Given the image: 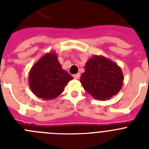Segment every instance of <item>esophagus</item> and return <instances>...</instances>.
<instances>
[{"instance_id": "obj_1", "label": "esophagus", "mask_w": 149, "mask_h": 149, "mask_svg": "<svg viewBox=\"0 0 149 149\" xmlns=\"http://www.w3.org/2000/svg\"><path fill=\"white\" fill-rule=\"evenodd\" d=\"M80 77H81V74H80V73H77V74H74V75H73V77H74V78H75V79H78Z\"/></svg>"}]
</instances>
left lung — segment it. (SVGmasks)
Wrapping results in <instances>:
<instances>
[{
  "instance_id": "8db88e82",
  "label": "left lung",
  "mask_w": 149,
  "mask_h": 149,
  "mask_svg": "<svg viewBox=\"0 0 149 149\" xmlns=\"http://www.w3.org/2000/svg\"><path fill=\"white\" fill-rule=\"evenodd\" d=\"M84 69L80 81L85 90L96 99H109L122 88L123 74L121 68L104 56L89 59Z\"/></svg>"
}]
</instances>
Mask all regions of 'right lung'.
<instances>
[{
  "instance_id": "right-lung-1",
  "label": "right lung",
  "mask_w": 149,
  "mask_h": 149,
  "mask_svg": "<svg viewBox=\"0 0 149 149\" xmlns=\"http://www.w3.org/2000/svg\"><path fill=\"white\" fill-rule=\"evenodd\" d=\"M72 77L62 69L54 53L47 54L32 67L29 74L30 89L42 99H53L63 92Z\"/></svg>"
}]
</instances>
